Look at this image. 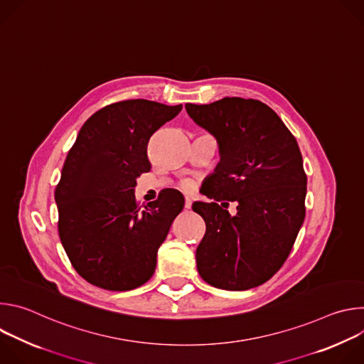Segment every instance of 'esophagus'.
<instances>
[{
    "instance_id": "1",
    "label": "esophagus",
    "mask_w": 364,
    "mask_h": 364,
    "mask_svg": "<svg viewBox=\"0 0 364 364\" xmlns=\"http://www.w3.org/2000/svg\"><path fill=\"white\" fill-rule=\"evenodd\" d=\"M191 205H193V200H191L190 197H186V203H184V207H186V209H191Z\"/></svg>"
}]
</instances>
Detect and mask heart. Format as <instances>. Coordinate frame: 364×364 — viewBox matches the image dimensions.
<instances>
[{
    "instance_id": "1",
    "label": "heart",
    "mask_w": 364,
    "mask_h": 364,
    "mask_svg": "<svg viewBox=\"0 0 364 364\" xmlns=\"http://www.w3.org/2000/svg\"><path fill=\"white\" fill-rule=\"evenodd\" d=\"M181 186H183V188H186V190H190L193 184H191V181H183V184H181Z\"/></svg>"
}]
</instances>
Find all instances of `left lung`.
Returning <instances> with one entry per match:
<instances>
[{"label": "left lung", "instance_id": "8db88e82", "mask_svg": "<svg viewBox=\"0 0 364 364\" xmlns=\"http://www.w3.org/2000/svg\"><path fill=\"white\" fill-rule=\"evenodd\" d=\"M186 111L219 146L205 196L223 206L238 203L235 217L216 203L193 204L205 222L197 271L220 289L262 285L284 265L304 223L306 176L298 144L261 100L223 97L209 105L186 103Z\"/></svg>", "mask_w": 364, "mask_h": 364}]
</instances>
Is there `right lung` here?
Wrapping results in <instances>:
<instances>
[{
  "label": "right lung",
  "instance_id": "right-lung-1",
  "mask_svg": "<svg viewBox=\"0 0 364 364\" xmlns=\"http://www.w3.org/2000/svg\"><path fill=\"white\" fill-rule=\"evenodd\" d=\"M181 105L134 99L93 114L70 148L55 191L59 236L73 268L89 284L129 291L145 284L184 197L170 190L139 209L136 178L148 173L149 136Z\"/></svg>",
  "mask_w": 364,
  "mask_h": 364
}]
</instances>
